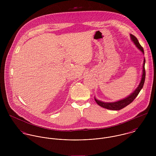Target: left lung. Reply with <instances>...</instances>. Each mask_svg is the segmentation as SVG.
Masks as SVG:
<instances>
[{
    "label": "left lung",
    "instance_id": "1",
    "mask_svg": "<svg viewBox=\"0 0 156 156\" xmlns=\"http://www.w3.org/2000/svg\"><path fill=\"white\" fill-rule=\"evenodd\" d=\"M130 37H131V40H132V41H133L134 44L136 45V46L137 47V48L139 50H140L144 54V48L143 47L140 45L139 44L137 39L136 38V37H134L133 35L130 34ZM145 59H144V64H143V70H142V78H141V80L138 86V87L135 89V90L133 92H132L129 96H128L127 97L119 100L118 101H115V102H111V103H105V102H103L101 101L98 100H97L95 98V102L101 107L104 108L105 109H109V110H112V111H118L120 109H123L124 108H125L126 106H128L129 105H130L132 102H133L134 100L135 99V98L137 96V95L139 94V92L140 91V90L143 88L144 82H145Z\"/></svg>",
    "mask_w": 156,
    "mask_h": 156
}]
</instances>
